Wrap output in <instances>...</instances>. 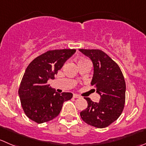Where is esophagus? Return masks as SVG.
<instances>
[{
  "label": "esophagus",
  "instance_id": "obj_1",
  "mask_svg": "<svg viewBox=\"0 0 146 146\" xmlns=\"http://www.w3.org/2000/svg\"><path fill=\"white\" fill-rule=\"evenodd\" d=\"M73 98H80V96L77 94H73Z\"/></svg>",
  "mask_w": 146,
  "mask_h": 146
}]
</instances>
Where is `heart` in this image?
Segmentation results:
<instances>
[{
  "label": "heart",
  "instance_id": "heart-1",
  "mask_svg": "<svg viewBox=\"0 0 146 146\" xmlns=\"http://www.w3.org/2000/svg\"><path fill=\"white\" fill-rule=\"evenodd\" d=\"M83 61H88L87 60H80L78 63H80V62H83Z\"/></svg>",
  "mask_w": 146,
  "mask_h": 146
}]
</instances>
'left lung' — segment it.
I'll return each instance as SVG.
<instances>
[{
  "label": "left lung",
  "mask_w": 146,
  "mask_h": 146,
  "mask_svg": "<svg viewBox=\"0 0 146 146\" xmlns=\"http://www.w3.org/2000/svg\"><path fill=\"white\" fill-rule=\"evenodd\" d=\"M91 59L94 73L91 85L101 98L98 103L85 98L88 108L80 112L82 120L96 128L108 127L122 113L125 101V82L121 68L106 53L98 49H79Z\"/></svg>",
  "instance_id": "obj_1"
}]
</instances>
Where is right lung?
Wrapping results in <instances>:
<instances>
[{
	"label": "right lung",
	"mask_w": 146,
	"mask_h": 146,
	"mask_svg": "<svg viewBox=\"0 0 146 146\" xmlns=\"http://www.w3.org/2000/svg\"><path fill=\"white\" fill-rule=\"evenodd\" d=\"M76 49L48 50L30 63L18 89L23 110L28 118L37 123L54 119L60 113L63 103L72 98L71 93H57L48 84L54 79L65 62Z\"/></svg>",
	"instance_id": "right-lung-1"
}]
</instances>
